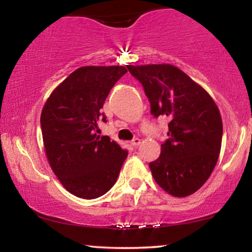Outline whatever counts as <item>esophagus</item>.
Listing matches in <instances>:
<instances>
[{
  "label": "esophagus",
  "instance_id": "34e87169",
  "mask_svg": "<svg viewBox=\"0 0 252 252\" xmlns=\"http://www.w3.org/2000/svg\"><path fill=\"white\" fill-rule=\"evenodd\" d=\"M130 143H131V146H134V147H137V146H140V143H141V140H140V138H137V137H136V138H134V140H132L131 142H130Z\"/></svg>",
  "mask_w": 252,
  "mask_h": 252
}]
</instances>
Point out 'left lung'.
I'll return each instance as SVG.
<instances>
[{
	"mask_svg": "<svg viewBox=\"0 0 252 252\" xmlns=\"http://www.w3.org/2000/svg\"><path fill=\"white\" fill-rule=\"evenodd\" d=\"M142 84L154 117L167 116L168 140L149 163L163 190L184 198L196 192L215 169L221 148L222 122L209 92L170 63L126 65Z\"/></svg>",
	"mask_w": 252,
	"mask_h": 252,
	"instance_id": "left-lung-1",
	"label": "left lung"
}]
</instances>
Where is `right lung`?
Instances as JSON below:
<instances>
[{
    "mask_svg": "<svg viewBox=\"0 0 252 252\" xmlns=\"http://www.w3.org/2000/svg\"><path fill=\"white\" fill-rule=\"evenodd\" d=\"M124 66H83L60 83L41 111L42 140L48 163L68 192L96 199L116 182L128 152L109 136L98 135V121L110 90Z\"/></svg>",
    "mask_w": 252,
    "mask_h": 252,
    "instance_id": "obj_1",
    "label": "right lung"
}]
</instances>
